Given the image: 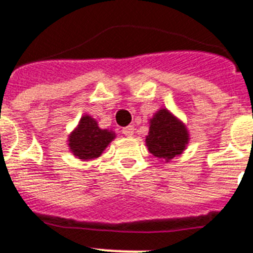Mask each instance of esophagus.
Segmentation results:
<instances>
[{"label":"esophagus","mask_w":253,"mask_h":253,"mask_svg":"<svg viewBox=\"0 0 253 253\" xmlns=\"http://www.w3.org/2000/svg\"><path fill=\"white\" fill-rule=\"evenodd\" d=\"M133 132H135V128H133V126H126L122 128V133L123 135H126V136H132Z\"/></svg>","instance_id":"obj_1"}]
</instances>
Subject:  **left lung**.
<instances>
[{
  "label": "left lung",
  "instance_id": "1",
  "mask_svg": "<svg viewBox=\"0 0 253 253\" xmlns=\"http://www.w3.org/2000/svg\"><path fill=\"white\" fill-rule=\"evenodd\" d=\"M145 143L153 156L169 162L185 150L189 143L188 128L171 112L162 108L150 120Z\"/></svg>",
  "mask_w": 253,
  "mask_h": 253
}]
</instances>
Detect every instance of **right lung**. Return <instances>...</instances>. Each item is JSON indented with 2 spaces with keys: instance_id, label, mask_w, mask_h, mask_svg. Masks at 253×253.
<instances>
[{
  "instance_id": "obj_1",
  "label": "right lung",
  "mask_w": 253,
  "mask_h": 253,
  "mask_svg": "<svg viewBox=\"0 0 253 253\" xmlns=\"http://www.w3.org/2000/svg\"><path fill=\"white\" fill-rule=\"evenodd\" d=\"M116 137L113 131L103 130L96 120L86 114L68 139L69 149L78 159H94L101 156L109 143Z\"/></svg>"
}]
</instances>
